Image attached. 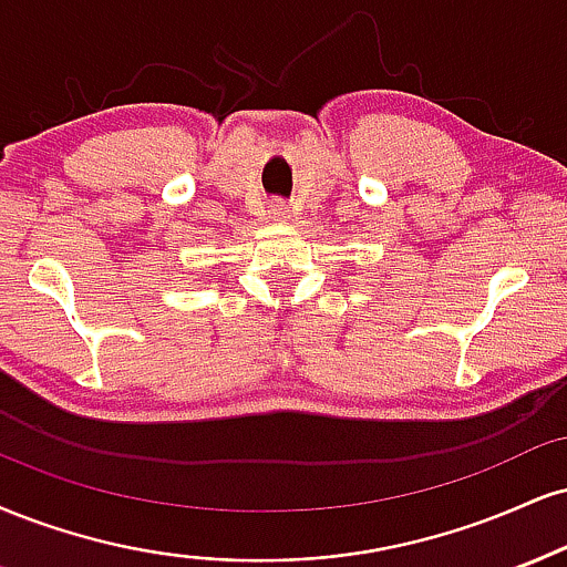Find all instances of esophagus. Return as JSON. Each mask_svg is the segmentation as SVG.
I'll return each instance as SVG.
<instances>
[{
    "label": "esophagus",
    "instance_id": "obj_1",
    "mask_svg": "<svg viewBox=\"0 0 567 567\" xmlns=\"http://www.w3.org/2000/svg\"><path fill=\"white\" fill-rule=\"evenodd\" d=\"M269 216L275 218V221H288L290 218V210H288V206H285V203H271L269 206Z\"/></svg>",
    "mask_w": 567,
    "mask_h": 567
}]
</instances>
